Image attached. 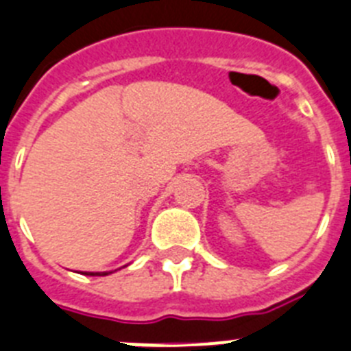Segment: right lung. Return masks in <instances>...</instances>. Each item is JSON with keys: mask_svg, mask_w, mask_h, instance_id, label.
I'll list each match as a JSON object with an SVG mask.
<instances>
[{"mask_svg": "<svg viewBox=\"0 0 351 351\" xmlns=\"http://www.w3.org/2000/svg\"><path fill=\"white\" fill-rule=\"evenodd\" d=\"M82 274H88V276H106L109 273H82Z\"/></svg>", "mask_w": 351, "mask_h": 351, "instance_id": "add662e5", "label": "right lung"}]
</instances>
